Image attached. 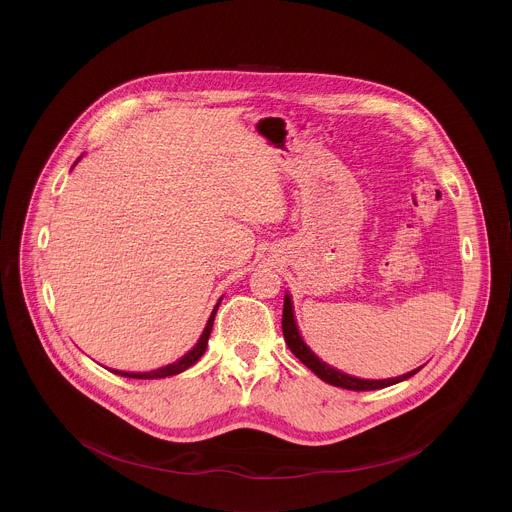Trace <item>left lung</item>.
<instances>
[{
    "mask_svg": "<svg viewBox=\"0 0 512 512\" xmlns=\"http://www.w3.org/2000/svg\"><path fill=\"white\" fill-rule=\"evenodd\" d=\"M281 330H283V338L289 346V350L294 352L306 367L310 371H314L322 381L334 385V387H342V389H348V391H375V389H385L389 385H395V383H401L409 377H413L415 373H419V369L403 375V377H395V379H385V381H362V379H356V377H350V375H344L336 369H332L330 364L322 362L308 346L306 342L302 340L300 332H298V326H296V320H294V310H291V300L289 296H285L283 300V316H281Z\"/></svg>",
    "mask_w": 512,
    "mask_h": 512,
    "instance_id": "left-lung-1",
    "label": "left lung"
}]
</instances>
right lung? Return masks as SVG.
<instances>
[{
	"label": "right lung",
	"mask_w": 512,
	"mask_h": 512,
	"mask_svg": "<svg viewBox=\"0 0 512 512\" xmlns=\"http://www.w3.org/2000/svg\"><path fill=\"white\" fill-rule=\"evenodd\" d=\"M216 310H218V304L214 306V310H212V314H210V318H208V324H206V328H204L200 340L196 342V346H194L188 354H184L180 360H176V362L168 364V367H162V369H158V371H152V373H119V371H113V373H117V375H121V377H129V379H164V377H172V375H178V373L190 369L192 364H194V362L204 354V350H206V344H208V336H210V330H212V322H214Z\"/></svg>",
	"instance_id": "add662e5"
}]
</instances>
